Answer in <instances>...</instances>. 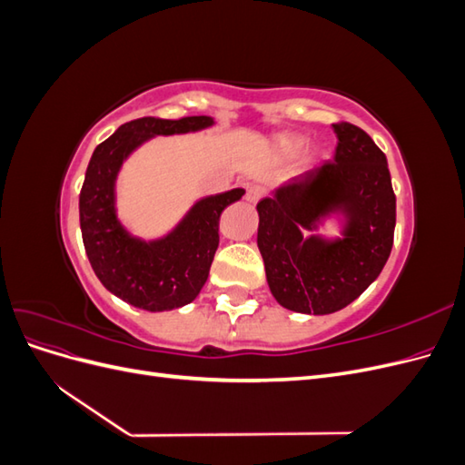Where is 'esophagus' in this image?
<instances>
[{"label": "esophagus", "mask_w": 465, "mask_h": 465, "mask_svg": "<svg viewBox=\"0 0 465 465\" xmlns=\"http://www.w3.org/2000/svg\"><path fill=\"white\" fill-rule=\"evenodd\" d=\"M263 193H265V190L262 188V186H250L248 190H246V202H250V203H258L262 198H263Z\"/></svg>", "instance_id": "obj_1"}]
</instances>
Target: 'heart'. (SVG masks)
Returning a JSON list of instances; mask_svg holds the SVG:
<instances>
[{"instance_id": "b5f03b06", "label": "heart", "mask_w": 465, "mask_h": 465, "mask_svg": "<svg viewBox=\"0 0 465 465\" xmlns=\"http://www.w3.org/2000/svg\"><path fill=\"white\" fill-rule=\"evenodd\" d=\"M302 145V139H289V147L291 149H299Z\"/></svg>"}]
</instances>
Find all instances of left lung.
Segmentation results:
<instances>
[{
	"instance_id": "8db88e82",
	"label": "left lung",
	"mask_w": 465,
	"mask_h": 465,
	"mask_svg": "<svg viewBox=\"0 0 465 465\" xmlns=\"http://www.w3.org/2000/svg\"><path fill=\"white\" fill-rule=\"evenodd\" d=\"M333 161L322 163L258 203V248L275 301L301 314H331L361 297L386 265L396 229V193L386 154L349 122L333 124ZM330 213L346 217L344 238L315 230Z\"/></svg>"
}]
</instances>
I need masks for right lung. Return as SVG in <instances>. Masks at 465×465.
<instances>
[{"label":"right lung","instance_id":"obj_1","mask_svg":"<svg viewBox=\"0 0 465 465\" xmlns=\"http://www.w3.org/2000/svg\"><path fill=\"white\" fill-rule=\"evenodd\" d=\"M213 125L209 116L180 120L137 118L98 145L79 193L83 244L93 272L118 299L149 312L180 308L198 297L219 246L224 207L244 195L242 188L209 195L195 203L178 227L159 241H142L116 217V176L128 154L154 135L198 132Z\"/></svg>","mask_w":465,"mask_h":465}]
</instances>
